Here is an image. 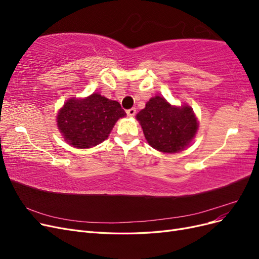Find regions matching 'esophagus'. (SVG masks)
<instances>
[{
  "instance_id": "1",
  "label": "esophagus",
  "mask_w": 259,
  "mask_h": 259,
  "mask_svg": "<svg viewBox=\"0 0 259 259\" xmlns=\"http://www.w3.org/2000/svg\"><path fill=\"white\" fill-rule=\"evenodd\" d=\"M126 113H127V115L128 116H134L135 114H136V109L135 108H131V109H128V110L126 111Z\"/></svg>"
}]
</instances>
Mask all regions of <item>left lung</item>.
Wrapping results in <instances>:
<instances>
[{"instance_id": "8db88e82", "label": "left lung", "mask_w": 259, "mask_h": 259, "mask_svg": "<svg viewBox=\"0 0 259 259\" xmlns=\"http://www.w3.org/2000/svg\"><path fill=\"white\" fill-rule=\"evenodd\" d=\"M136 119L152 148L164 153H176L190 145L199 127L192 108L171 106L161 96L152 97Z\"/></svg>"}]
</instances>
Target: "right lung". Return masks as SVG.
Here are the masks:
<instances>
[{"mask_svg":"<svg viewBox=\"0 0 259 259\" xmlns=\"http://www.w3.org/2000/svg\"><path fill=\"white\" fill-rule=\"evenodd\" d=\"M125 115L117 101L94 93L85 98L68 99L57 114V126L67 144L86 149L106 140L115 122Z\"/></svg>","mask_w":259,"mask_h":259,"instance_id":"right-lung-1","label":"right lung"}]
</instances>
